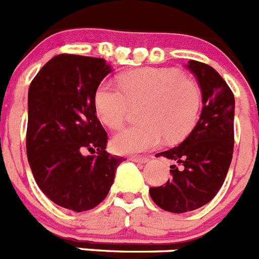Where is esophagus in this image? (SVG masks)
<instances>
[{"label":"esophagus","instance_id":"34e87169","mask_svg":"<svg viewBox=\"0 0 259 259\" xmlns=\"http://www.w3.org/2000/svg\"><path fill=\"white\" fill-rule=\"evenodd\" d=\"M130 160L135 161V162L144 163V162H147V161H148V157H145V156H131V157H130Z\"/></svg>","mask_w":259,"mask_h":259}]
</instances>
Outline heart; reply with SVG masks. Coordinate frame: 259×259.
Here are the masks:
<instances>
[{
  "label": "heart",
  "instance_id": "b5f03b06",
  "mask_svg": "<svg viewBox=\"0 0 259 259\" xmlns=\"http://www.w3.org/2000/svg\"><path fill=\"white\" fill-rule=\"evenodd\" d=\"M119 85L103 81L94 93L98 118L108 128L121 127L132 106L144 103L143 123L115 135L116 153L134 154L157 147L162 139L178 141L191 131L200 107V92L193 79L166 68H140L119 77Z\"/></svg>",
  "mask_w": 259,
  "mask_h": 259
}]
</instances>
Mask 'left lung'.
I'll list each match as a JSON object with an SVG mask.
<instances>
[{
	"label": "left lung",
	"mask_w": 259,
	"mask_h": 259,
	"mask_svg": "<svg viewBox=\"0 0 259 259\" xmlns=\"http://www.w3.org/2000/svg\"><path fill=\"white\" fill-rule=\"evenodd\" d=\"M202 90L203 108L191 134L169 151L157 153L174 161L171 178L151 187L153 202L173 213L194 211L207 204L222 189L235 144V96L212 66L200 61L187 64Z\"/></svg>",
	"instance_id": "8db88e82"
}]
</instances>
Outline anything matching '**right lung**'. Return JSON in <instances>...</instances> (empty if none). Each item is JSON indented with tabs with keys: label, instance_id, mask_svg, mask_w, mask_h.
I'll use <instances>...</instances> for the list:
<instances>
[{
	"label": "right lung",
	"instance_id": "right-lung-1",
	"mask_svg": "<svg viewBox=\"0 0 259 259\" xmlns=\"http://www.w3.org/2000/svg\"><path fill=\"white\" fill-rule=\"evenodd\" d=\"M111 72L98 57L61 54L31 81L26 149L39 189L57 205L89 211L107 196L124 158L106 152L94 93Z\"/></svg>",
	"mask_w": 259,
	"mask_h": 259
}]
</instances>
